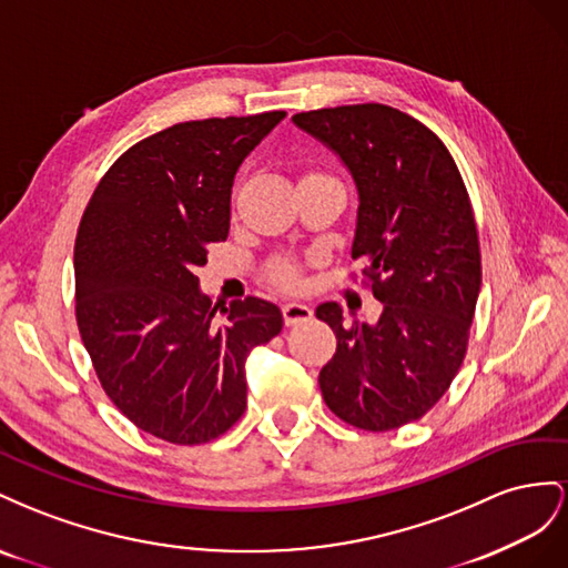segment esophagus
<instances>
[{
    "label": "esophagus",
    "mask_w": 568,
    "mask_h": 568,
    "mask_svg": "<svg viewBox=\"0 0 568 568\" xmlns=\"http://www.w3.org/2000/svg\"><path fill=\"white\" fill-rule=\"evenodd\" d=\"M312 306L304 304V302H287L283 304V318H285V326H297V323H304L312 318Z\"/></svg>",
    "instance_id": "obj_1"
}]
</instances>
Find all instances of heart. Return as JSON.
I'll use <instances>...</instances> for the list:
<instances>
[{
  "mask_svg": "<svg viewBox=\"0 0 568 568\" xmlns=\"http://www.w3.org/2000/svg\"><path fill=\"white\" fill-rule=\"evenodd\" d=\"M271 278H273V283H278L281 287H287V290H295L302 283L300 266L295 262H287V258H283V262H275L271 266Z\"/></svg>",
  "mask_w": 568,
  "mask_h": 568,
  "instance_id": "1",
  "label": "heart"
}]
</instances>
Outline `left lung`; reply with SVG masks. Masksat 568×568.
Instances as JSON below:
<instances>
[{
  "label": "left lung",
  "instance_id": "8db88e82",
  "mask_svg": "<svg viewBox=\"0 0 568 568\" xmlns=\"http://www.w3.org/2000/svg\"><path fill=\"white\" fill-rule=\"evenodd\" d=\"M293 123L337 154L359 194L352 258H362L376 323L316 316L337 337L318 385L328 409L362 430L424 416L464 362L480 293L478 231L455 159L433 131L385 104L295 113Z\"/></svg>",
  "mask_w": 568,
  "mask_h": 568
}]
</instances>
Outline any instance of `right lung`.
Returning a JSON list of instances; mask_svg holds the SVG:
<instances>
[{"label":"right lung","instance_id":"add662e5","mask_svg":"<svg viewBox=\"0 0 568 568\" xmlns=\"http://www.w3.org/2000/svg\"><path fill=\"white\" fill-rule=\"evenodd\" d=\"M285 111L175 123L116 159L75 237V321L104 393L173 445L223 435L247 407L245 362L283 328L258 297L212 310L194 268L229 237L231 187Z\"/></svg>","mask_w":568,"mask_h":568}]
</instances>
